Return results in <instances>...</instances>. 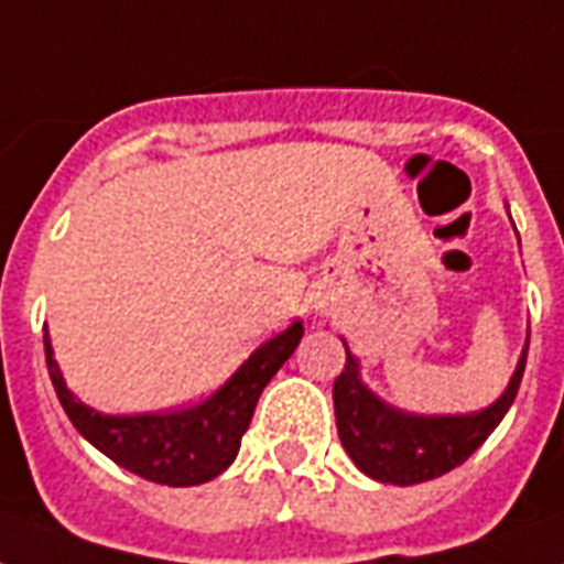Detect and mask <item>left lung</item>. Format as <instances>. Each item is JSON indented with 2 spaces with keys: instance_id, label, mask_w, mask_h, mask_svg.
<instances>
[{
  "instance_id": "left-lung-1",
  "label": "left lung",
  "mask_w": 564,
  "mask_h": 564,
  "mask_svg": "<svg viewBox=\"0 0 564 564\" xmlns=\"http://www.w3.org/2000/svg\"><path fill=\"white\" fill-rule=\"evenodd\" d=\"M527 348L507 392L486 410L468 415H412L394 410L360 380V362L345 345V369L334 383L336 430L362 474L377 482L415 486L463 465L498 427L524 377Z\"/></svg>"
}]
</instances>
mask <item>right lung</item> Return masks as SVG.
<instances>
[{
	"label": "right lung",
	"mask_w": 564,
	"mask_h": 564,
	"mask_svg": "<svg viewBox=\"0 0 564 564\" xmlns=\"http://www.w3.org/2000/svg\"><path fill=\"white\" fill-rule=\"evenodd\" d=\"M304 325L292 322L283 334L265 339L230 380L207 401L178 412H143V415H105L75 398L57 369L48 334L46 366L57 401L93 447L110 456L143 480L161 486H198L219 477L237 459L242 433L251 424L257 398L299 348Z\"/></svg>",
	"instance_id": "right-lung-1"
}]
</instances>
